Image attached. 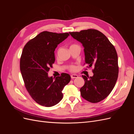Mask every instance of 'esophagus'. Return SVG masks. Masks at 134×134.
I'll use <instances>...</instances> for the list:
<instances>
[{
	"label": "esophagus",
	"instance_id": "obj_1",
	"mask_svg": "<svg viewBox=\"0 0 134 134\" xmlns=\"http://www.w3.org/2000/svg\"><path fill=\"white\" fill-rule=\"evenodd\" d=\"M70 76H71V79H74V78H78V75H76V74H72V75H70Z\"/></svg>",
	"mask_w": 134,
	"mask_h": 134
}]
</instances>
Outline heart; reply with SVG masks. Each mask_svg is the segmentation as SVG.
<instances>
[{
    "label": "heart",
    "mask_w": 134,
    "mask_h": 134,
    "mask_svg": "<svg viewBox=\"0 0 134 134\" xmlns=\"http://www.w3.org/2000/svg\"><path fill=\"white\" fill-rule=\"evenodd\" d=\"M74 46H76V44H71L70 47ZM68 69H69V70L70 71H74L76 69V66L74 65H69V66L68 67Z\"/></svg>",
    "instance_id": "obj_1"
}]
</instances>
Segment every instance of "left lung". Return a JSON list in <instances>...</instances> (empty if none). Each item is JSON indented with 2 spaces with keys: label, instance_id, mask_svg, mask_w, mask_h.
Listing matches in <instances>:
<instances>
[{
  "label": "left lung",
  "instance_id": "left-lung-1",
  "mask_svg": "<svg viewBox=\"0 0 134 134\" xmlns=\"http://www.w3.org/2000/svg\"><path fill=\"white\" fill-rule=\"evenodd\" d=\"M84 47L86 63L93 76L82 75L85 81L81 96L91 103L103 100L114 88L119 75L118 57L114 46L104 34L94 29L69 32Z\"/></svg>",
  "mask_w": 134,
  "mask_h": 134
}]
</instances>
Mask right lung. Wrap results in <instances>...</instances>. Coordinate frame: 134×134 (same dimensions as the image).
<instances>
[{
	"label": "right lung",
	"instance_id": "1",
	"mask_svg": "<svg viewBox=\"0 0 134 134\" xmlns=\"http://www.w3.org/2000/svg\"><path fill=\"white\" fill-rule=\"evenodd\" d=\"M68 33L43 31L30 40L24 46L20 59V70L27 92L36 103L51 107L62 99V91L70 81L69 74L62 73L48 76L55 58L58 44L65 40Z\"/></svg>",
	"mask_w": 134,
	"mask_h": 134
}]
</instances>
